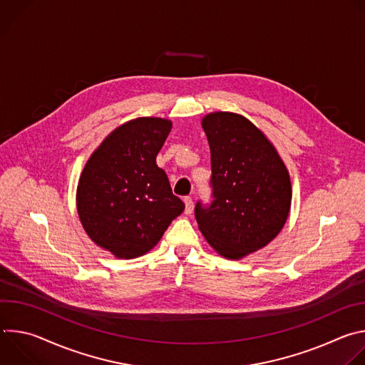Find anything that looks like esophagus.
Returning <instances> with one entry per match:
<instances>
[{
  "instance_id": "1",
  "label": "esophagus",
  "mask_w": 365,
  "mask_h": 365,
  "mask_svg": "<svg viewBox=\"0 0 365 365\" xmlns=\"http://www.w3.org/2000/svg\"><path fill=\"white\" fill-rule=\"evenodd\" d=\"M185 200V214L186 215H190L192 212H193V200H192V197H185L183 199Z\"/></svg>"
}]
</instances>
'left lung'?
Instances as JSON below:
<instances>
[{"mask_svg":"<svg viewBox=\"0 0 365 365\" xmlns=\"http://www.w3.org/2000/svg\"><path fill=\"white\" fill-rule=\"evenodd\" d=\"M200 124L211 148L214 202L196 203V222L220 255L241 259L283 230L292 205L289 170L266 134L244 115L217 111Z\"/></svg>","mask_w":365,"mask_h":365,"instance_id":"1","label":"left lung"}]
</instances>
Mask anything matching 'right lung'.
<instances>
[{
  "mask_svg": "<svg viewBox=\"0 0 365 365\" xmlns=\"http://www.w3.org/2000/svg\"><path fill=\"white\" fill-rule=\"evenodd\" d=\"M172 121L140 117L110 133L88 159L76 207L88 237L117 258H135L158 245L185 211L155 163Z\"/></svg>",
  "mask_w": 365,
  "mask_h": 365,
  "instance_id": "right-lung-1",
  "label": "right lung"
}]
</instances>
